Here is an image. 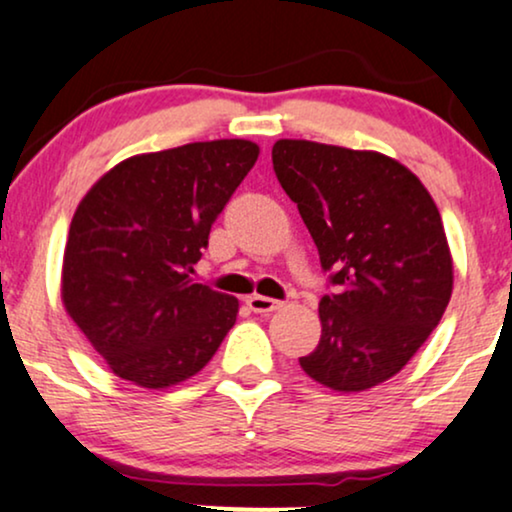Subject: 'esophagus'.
I'll list each match as a JSON object with an SVG mask.
<instances>
[{"mask_svg": "<svg viewBox=\"0 0 512 512\" xmlns=\"http://www.w3.org/2000/svg\"><path fill=\"white\" fill-rule=\"evenodd\" d=\"M248 307H250L255 314H271V312H276V309H281L283 302L274 300V297L250 295V297H248Z\"/></svg>", "mask_w": 512, "mask_h": 512, "instance_id": "obj_1", "label": "esophagus"}]
</instances>
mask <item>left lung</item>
<instances>
[{
	"label": "left lung",
	"instance_id": "8db88e82",
	"mask_svg": "<svg viewBox=\"0 0 512 512\" xmlns=\"http://www.w3.org/2000/svg\"><path fill=\"white\" fill-rule=\"evenodd\" d=\"M271 160L338 288L319 304L321 340L302 371L335 392L385 383L430 338L454 290L435 200L378 151L278 139Z\"/></svg>",
	"mask_w": 512,
	"mask_h": 512
}]
</instances>
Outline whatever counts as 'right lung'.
<instances>
[{
    "label": "right lung",
    "instance_id": "obj_1",
    "mask_svg": "<svg viewBox=\"0 0 512 512\" xmlns=\"http://www.w3.org/2000/svg\"><path fill=\"white\" fill-rule=\"evenodd\" d=\"M257 155L260 146L248 139L132 155L80 200L61 300L118 378L165 390L215 357L238 300L193 283V264Z\"/></svg>",
    "mask_w": 512,
    "mask_h": 512
}]
</instances>
